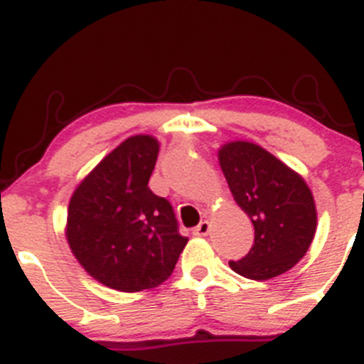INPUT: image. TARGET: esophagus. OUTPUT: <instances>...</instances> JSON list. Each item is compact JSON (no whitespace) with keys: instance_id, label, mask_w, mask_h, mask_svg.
<instances>
[{"instance_id":"esophagus-1","label":"esophagus","mask_w":364,"mask_h":364,"mask_svg":"<svg viewBox=\"0 0 364 364\" xmlns=\"http://www.w3.org/2000/svg\"><path fill=\"white\" fill-rule=\"evenodd\" d=\"M209 229H211V223H209L208 220H203V222L193 229V234H196V236H205V234L209 232Z\"/></svg>"}]
</instances>
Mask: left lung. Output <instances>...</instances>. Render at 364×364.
Wrapping results in <instances>:
<instances>
[{"label": "left lung", "instance_id": "1", "mask_svg": "<svg viewBox=\"0 0 364 364\" xmlns=\"http://www.w3.org/2000/svg\"><path fill=\"white\" fill-rule=\"evenodd\" d=\"M218 160L234 200L255 229L250 252L237 262L230 260L229 266L259 282L294 267L317 229V209L304 179L252 142L222 146Z\"/></svg>", "mask_w": 364, "mask_h": 364}]
</instances>
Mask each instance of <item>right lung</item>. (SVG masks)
Masks as SVG:
<instances>
[{"mask_svg":"<svg viewBox=\"0 0 364 364\" xmlns=\"http://www.w3.org/2000/svg\"><path fill=\"white\" fill-rule=\"evenodd\" d=\"M159 149L151 135L128 137L70 199V250L95 280L121 292L164 284L188 241L171 203L148 186Z\"/></svg>","mask_w":364,"mask_h":364,"instance_id":"right-lung-1","label":"right lung"}]
</instances>
